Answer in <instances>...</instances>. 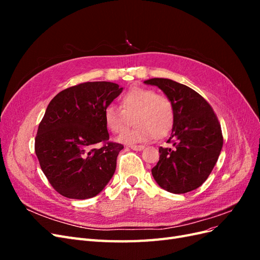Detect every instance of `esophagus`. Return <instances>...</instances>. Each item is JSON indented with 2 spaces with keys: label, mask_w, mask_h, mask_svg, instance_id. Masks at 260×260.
<instances>
[{
  "label": "esophagus",
  "mask_w": 260,
  "mask_h": 260,
  "mask_svg": "<svg viewBox=\"0 0 260 260\" xmlns=\"http://www.w3.org/2000/svg\"><path fill=\"white\" fill-rule=\"evenodd\" d=\"M131 149H133V151H142V149L144 148L143 145H131L129 146Z\"/></svg>",
  "instance_id": "obj_1"
}]
</instances>
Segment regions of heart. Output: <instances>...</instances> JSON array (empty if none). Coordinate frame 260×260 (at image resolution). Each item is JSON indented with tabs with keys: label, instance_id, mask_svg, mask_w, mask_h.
Here are the masks:
<instances>
[{
	"label": "heart",
	"instance_id": "heart-1",
	"mask_svg": "<svg viewBox=\"0 0 260 260\" xmlns=\"http://www.w3.org/2000/svg\"><path fill=\"white\" fill-rule=\"evenodd\" d=\"M131 116L135 125L119 136L118 141L121 143H143L155 136H164L174 123L175 109L171 100L164 94L133 86L121 96L120 107L109 104L103 112L106 127L114 133L124 130Z\"/></svg>",
	"mask_w": 260,
	"mask_h": 260
}]
</instances>
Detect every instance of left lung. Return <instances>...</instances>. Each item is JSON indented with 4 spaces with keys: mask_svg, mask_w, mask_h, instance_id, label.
<instances>
[{
    "mask_svg": "<svg viewBox=\"0 0 260 260\" xmlns=\"http://www.w3.org/2000/svg\"><path fill=\"white\" fill-rule=\"evenodd\" d=\"M144 83L158 86L175 109L167 141L172 147H159V160L152 175L170 193L193 191L205 182L221 152L223 138L218 118L208 102L184 84L164 78Z\"/></svg>",
    "mask_w": 260,
    "mask_h": 260,
    "instance_id": "left-lung-1",
    "label": "left lung"
}]
</instances>
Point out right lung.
<instances>
[{"mask_svg": "<svg viewBox=\"0 0 260 260\" xmlns=\"http://www.w3.org/2000/svg\"><path fill=\"white\" fill-rule=\"evenodd\" d=\"M122 92L113 82H84L55 95L39 124L35 151L55 191L68 199L98 195L114 176L122 144L111 142L104 108Z\"/></svg>", "mask_w": 260, "mask_h": 260, "instance_id": "add662e5", "label": "right lung"}]
</instances>
